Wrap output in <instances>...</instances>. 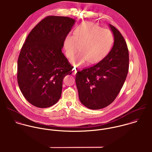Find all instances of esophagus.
<instances>
[{
  "label": "esophagus",
  "instance_id": "1",
  "mask_svg": "<svg viewBox=\"0 0 152 152\" xmlns=\"http://www.w3.org/2000/svg\"><path fill=\"white\" fill-rule=\"evenodd\" d=\"M77 73V69H76V68H74L73 69H72V75H75V74Z\"/></svg>",
  "mask_w": 152,
  "mask_h": 152
}]
</instances>
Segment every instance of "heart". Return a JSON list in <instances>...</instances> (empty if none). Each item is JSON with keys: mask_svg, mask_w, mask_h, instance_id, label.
I'll return each instance as SVG.
<instances>
[{"mask_svg": "<svg viewBox=\"0 0 152 152\" xmlns=\"http://www.w3.org/2000/svg\"><path fill=\"white\" fill-rule=\"evenodd\" d=\"M113 43L112 33L106 28L92 23H82L75 29L73 36L67 34L64 40L66 56L72 59L81 52L72 63L77 66L94 64L102 60L109 53Z\"/></svg>", "mask_w": 152, "mask_h": 152, "instance_id": "b5f03b06", "label": "heart"}]
</instances>
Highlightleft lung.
Wrapping results in <instances>:
<instances>
[{
    "mask_svg": "<svg viewBox=\"0 0 152 152\" xmlns=\"http://www.w3.org/2000/svg\"><path fill=\"white\" fill-rule=\"evenodd\" d=\"M114 44L108 54L98 63L76 74L81 102L88 108H104L112 103L123 87L129 70V51L123 36L109 24Z\"/></svg>",
    "mask_w": 152,
    "mask_h": 152,
    "instance_id": "obj_1",
    "label": "left lung"
}]
</instances>
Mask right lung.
<instances>
[{
  "mask_svg": "<svg viewBox=\"0 0 152 152\" xmlns=\"http://www.w3.org/2000/svg\"><path fill=\"white\" fill-rule=\"evenodd\" d=\"M75 20L64 16H48L30 32L18 60L19 87L26 100L41 108L60 99L65 75L72 66L62 53L64 40Z\"/></svg>",
  "mask_w": 152,
  "mask_h": 152,
  "instance_id": "1",
  "label": "right lung"
}]
</instances>
